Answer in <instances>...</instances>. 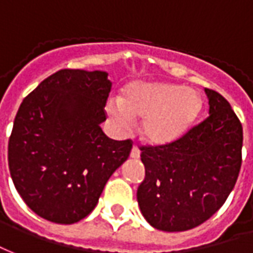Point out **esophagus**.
Segmentation results:
<instances>
[{"label":"esophagus","instance_id":"esophagus-1","mask_svg":"<svg viewBox=\"0 0 253 253\" xmlns=\"http://www.w3.org/2000/svg\"><path fill=\"white\" fill-rule=\"evenodd\" d=\"M130 158H133V159H139L140 158V149L136 145H133V148L130 151Z\"/></svg>","mask_w":253,"mask_h":253}]
</instances>
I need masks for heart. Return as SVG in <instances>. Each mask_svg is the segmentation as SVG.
<instances>
[{
	"label": "heart",
	"instance_id": "b5f03b06",
	"mask_svg": "<svg viewBox=\"0 0 253 253\" xmlns=\"http://www.w3.org/2000/svg\"><path fill=\"white\" fill-rule=\"evenodd\" d=\"M202 108L200 94L167 82H133L119 102L106 105L109 119L120 130H129L132 120L141 121V136L149 144H169L182 137Z\"/></svg>",
	"mask_w": 253,
	"mask_h": 253
}]
</instances>
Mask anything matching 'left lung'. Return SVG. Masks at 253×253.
Listing matches in <instances>:
<instances>
[{
    "label": "left lung",
    "instance_id": "8db88e82",
    "mask_svg": "<svg viewBox=\"0 0 253 253\" xmlns=\"http://www.w3.org/2000/svg\"><path fill=\"white\" fill-rule=\"evenodd\" d=\"M209 116L169 144L141 147L144 218L165 232L193 229L225 204L241 167L243 126L229 102L205 88Z\"/></svg>",
    "mask_w": 253,
    "mask_h": 253
}]
</instances>
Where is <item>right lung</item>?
<instances>
[{
  "label": "right lung",
  "instance_id": "1",
  "mask_svg": "<svg viewBox=\"0 0 253 253\" xmlns=\"http://www.w3.org/2000/svg\"><path fill=\"white\" fill-rule=\"evenodd\" d=\"M112 82L105 71L60 70L24 98L9 137L14 187L35 213L56 224L90 214L132 141L109 139L101 123Z\"/></svg>",
  "mask_w": 253,
  "mask_h": 253
}]
</instances>
